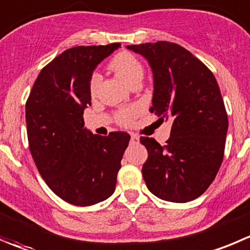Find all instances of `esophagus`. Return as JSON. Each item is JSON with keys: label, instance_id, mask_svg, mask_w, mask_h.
<instances>
[{"label": "esophagus", "instance_id": "obj_1", "mask_svg": "<svg viewBox=\"0 0 250 250\" xmlns=\"http://www.w3.org/2000/svg\"><path fill=\"white\" fill-rule=\"evenodd\" d=\"M139 136H137V135H135V134H132L131 135V142L132 144H135V142H139Z\"/></svg>", "mask_w": 250, "mask_h": 250}]
</instances>
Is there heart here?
<instances>
[{
  "mask_svg": "<svg viewBox=\"0 0 250 250\" xmlns=\"http://www.w3.org/2000/svg\"><path fill=\"white\" fill-rule=\"evenodd\" d=\"M109 67L113 70L118 76H120L123 80L126 81L127 83H134L135 81L141 80L144 68H142L141 62L139 59L130 51H120L109 62ZM102 82V76L98 72H94L89 80V89L91 93H96L98 91L99 84ZM139 114V108L137 106H125V108L119 109L115 113L116 123L127 126L135 120L136 115Z\"/></svg>",
  "mask_w": 250,
  "mask_h": 250,
  "instance_id": "b5f03b06",
  "label": "heart"
}]
</instances>
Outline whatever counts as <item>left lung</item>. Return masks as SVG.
Here are the masks:
<instances>
[{
	"label": "left lung",
	"instance_id": "obj_1",
	"mask_svg": "<svg viewBox=\"0 0 250 250\" xmlns=\"http://www.w3.org/2000/svg\"><path fill=\"white\" fill-rule=\"evenodd\" d=\"M153 72L151 113L172 121L165 146L140 137L148 157L142 167L152 194L172 203L199 198L215 179L225 154L228 116L213 73L180 45L169 42L129 45Z\"/></svg>",
	"mask_w": 250,
	"mask_h": 250
}]
</instances>
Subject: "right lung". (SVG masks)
<instances>
[{"label":"right lung","instance_id":"add662e5","mask_svg":"<svg viewBox=\"0 0 250 250\" xmlns=\"http://www.w3.org/2000/svg\"><path fill=\"white\" fill-rule=\"evenodd\" d=\"M119 42L65 50L35 80L25 103L28 144L35 166L59 198L76 206L105 200L115 190L126 132L93 135L83 127L89 80Z\"/></svg>","mask_w":250,"mask_h":250}]
</instances>
